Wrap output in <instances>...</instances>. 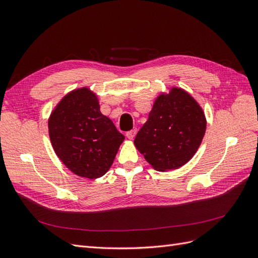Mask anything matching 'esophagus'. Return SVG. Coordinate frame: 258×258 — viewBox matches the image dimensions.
<instances>
[{
  "label": "esophagus",
  "instance_id": "obj_1",
  "mask_svg": "<svg viewBox=\"0 0 258 258\" xmlns=\"http://www.w3.org/2000/svg\"><path fill=\"white\" fill-rule=\"evenodd\" d=\"M137 135V129H132L128 132H126V137L129 139V140H134V138L136 137Z\"/></svg>",
  "mask_w": 258,
  "mask_h": 258
}]
</instances>
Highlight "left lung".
<instances>
[{
  "mask_svg": "<svg viewBox=\"0 0 258 258\" xmlns=\"http://www.w3.org/2000/svg\"><path fill=\"white\" fill-rule=\"evenodd\" d=\"M206 129L202 107L186 90L173 86L156 98L135 145L155 170L165 172L181 168L194 157Z\"/></svg>",
  "mask_w": 258,
  "mask_h": 258,
  "instance_id": "obj_1",
  "label": "left lung"
}]
</instances>
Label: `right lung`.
Instances as JSON below:
<instances>
[{"label":"right lung","instance_id":"obj_1","mask_svg":"<svg viewBox=\"0 0 258 258\" xmlns=\"http://www.w3.org/2000/svg\"><path fill=\"white\" fill-rule=\"evenodd\" d=\"M54 153L74 174L103 176L113 165L124 137L100 111L99 98L87 86L73 89L53 107L48 118Z\"/></svg>","mask_w":258,"mask_h":258}]
</instances>
